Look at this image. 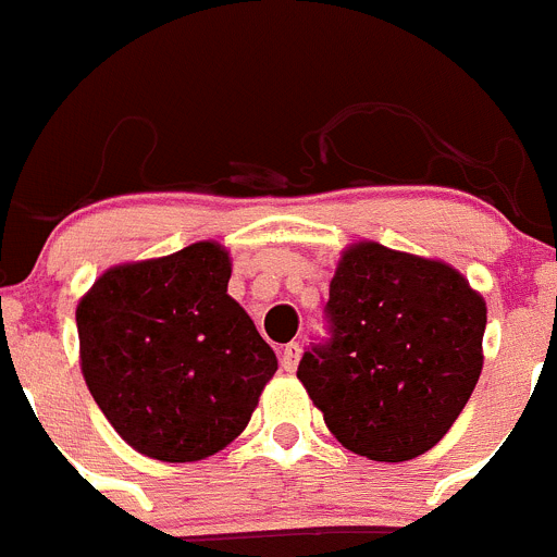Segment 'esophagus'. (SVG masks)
Returning <instances> with one entry per match:
<instances>
[{"instance_id": "34e87169", "label": "esophagus", "mask_w": 557, "mask_h": 557, "mask_svg": "<svg viewBox=\"0 0 557 557\" xmlns=\"http://www.w3.org/2000/svg\"><path fill=\"white\" fill-rule=\"evenodd\" d=\"M298 359H301V346H298V343H289V346H284V351H282V371L293 373L295 368H298Z\"/></svg>"}]
</instances>
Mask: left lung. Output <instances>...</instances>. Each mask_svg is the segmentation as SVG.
I'll use <instances>...</instances> for the list:
<instances>
[{
	"mask_svg": "<svg viewBox=\"0 0 557 557\" xmlns=\"http://www.w3.org/2000/svg\"><path fill=\"white\" fill-rule=\"evenodd\" d=\"M326 312L332 339L298 379L329 432L379 462L430 451L480 379L485 298L441 259L362 239L339 253Z\"/></svg>",
	"mask_w": 557,
	"mask_h": 557,
	"instance_id": "obj_1",
	"label": "left lung"
}]
</instances>
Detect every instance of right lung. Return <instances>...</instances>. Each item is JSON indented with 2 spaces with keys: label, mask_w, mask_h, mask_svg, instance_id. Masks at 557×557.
<instances>
[{
  "label": "right lung",
  "mask_w": 557,
  "mask_h": 557,
  "mask_svg": "<svg viewBox=\"0 0 557 557\" xmlns=\"http://www.w3.org/2000/svg\"><path fill=\"white\" fill-rule=\"evenodd\" d=\"M228 278V250L203 239L113 264L77 301L88 391L122 441L152 460L225 449L278 368Z\"/></svg>",
  "instance_id": "obj_1"
}]
</instances>
